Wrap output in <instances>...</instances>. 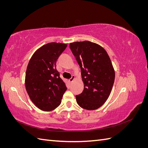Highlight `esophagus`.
I'll return each instance as SVG.
<instances>
[{
    "mask_svg": "<svg viewBox=\"0 0 148 148\" xmlns=\"http://www.w3.org/2000/svg\"><path fill=\"white\" fill-rule=\"evenodd\" d=\"M75 76H74V75H72V76H71V78L69 79V82H70V83H71V82H73L74 81V80H75Z\"/></svg>",
    "mask_w": 148,
    "mask_h": 148,
    "instance_id": "esophagus-1",
    "label": "esophagus"
}]
</instances>
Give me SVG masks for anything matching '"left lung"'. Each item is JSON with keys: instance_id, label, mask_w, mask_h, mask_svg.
I'll list each match as a JSON object with an SVG mask.
<instances>
[{"instance_id": "8db88e82", "label": "left lung", "mask_w": 148, "mask_h": 148, "mask_svg": "<svg viewBox=\"0 0 148 148\" xmlns=\"http://www.w3.org/2000/svg\"><path fill=\"white\" fill-rule=\"evenodd\" d=\"M71 52L81 69L84 89L76 96L82 108L93 110L104 104L110 95L115 80V71L105 49L88 41L70 44Z\"/></svg>"}]
</instances>
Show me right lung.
Listing matches in <instances>:
<instances>
[{"label": "right lung", "mask_w": 148, "mask_h": 148, "mask_svg": "<svg viewBox=\"0 0 148 148\" xmlns=\"http://www.w3.org/2000/svg\"><path fill=\"white\" fill-rule=\"evenodd\" d=\"M67 44L50 42L35 51L25 75V87L30 99L38 108L51 111L61 104L66 90L56 70V62Z\"/></svg>", "instance_id": "1"}]
</instances>
